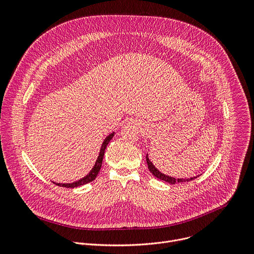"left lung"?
Listing matches in <instances>:
<instances>
[{"label":"left lung","instance_id":"1","mask_svg":"<svg viewBox=\"0 0 254 254\" xmlns=\"http://www.w3.org/2000/svg\"><path fill=\"white\" fill-rule=\"evenodd\" d=\"M146 160H147V164H148V167H149L150 172H151L156 178H158V179H160V180H162V181H165V182H167V183H169V184H172V185H174V184H179V183L189 182V181H192V180L196 179L197 177H199V175H198V176H195V177H192V178H188V179H186V178H174V177L168 176V175L163 174L162 172H160V171L155 167V165L151 162V160L149 159V154H147Z\"/></svg>","mask_w":254,"mask_h":254}]
</instances>
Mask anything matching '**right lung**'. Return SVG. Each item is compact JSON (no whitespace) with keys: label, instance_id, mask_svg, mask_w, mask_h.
Listing matches in <instances>:
<instances>
[{"label":"right lung","instance_id":"obj_1","mask_svg":"<svg viewBox=\"0 0 254 254\" xmlns=\"http://www.w3.org/2000/svg\"><path fill=\"white\" fill-rule=\"evenodd\" d=\"M115 133H116V132L113 131L112 133H110V134H108V135L104 138V140H103V142H102V144H101V147H100V151H99L98 157H97V159H96V161H95V164H94L93 168L90 170V172H89L85 177L79 179L78 181H75V182H73V183H56V182H53V181H52V183H54L55 185H58L59 187L76 188V187H79V186H82V185H85V184H87V183L92 182V181L97 177V174H98V172H99V170H100V168H101L102 159H103V156H104L105 149H106V147H107L108 142H110V141L112 140V138L114 137Z\"/></svg>","mask_w":254,"mask_h":254}]
</instances>
